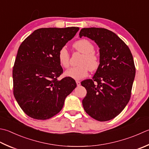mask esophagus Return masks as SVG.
Masks as SVG:
<instances>
[{"mask_svg": "<svg viewBox=\"0 0 149 149\" xmlns=\"http://www.w3.org/2000/svg\"><path fill=\"white\" fill-rule=\"evenodd\" d=\"M76 83H77V86H80V85H81V83H80V81H76Z\"/></svg>", "mask_w": 149, "mask_h": 149, "instance_id": "obj_1", "label": "esophagus"}]
</instances>
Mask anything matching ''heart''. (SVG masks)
I'll return each mask as SVG.
<instances>
[{"mask_svg":"<svg viewBox=\"0 0 149 149\" xmlns=\"http://www.w3.org/2000/svg\"><path fill=\"white\" fill-rule=\"evenodd\" d=\"M73 47L75 50L83 54L78 62V66H74L67 70L65 75L74 79L79 80L88 75V71L94 72L98 68L100 64V57L94 52V46L86 39H81L75 41ZM70 55L65 46L61 48L58 52V60L61 66L68 68L70 65Z\"/></svg>","mask_w":149,"mask_h":149,"instance_id":"b5f03b06","label":"heart"}]
</instances>
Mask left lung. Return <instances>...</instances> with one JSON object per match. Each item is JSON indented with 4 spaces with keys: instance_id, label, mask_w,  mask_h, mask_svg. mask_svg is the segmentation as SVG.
Wrapping results in <instances>:
<instances>
[{
    "instance_id": "1",
    "label": "left lung",
    "mask_w": 149,
    "mask_h": 149,
    "mask_svg": "<svg viewBox=\"0 0 149 149\" xmlns=\"http://www.w3.org/2000/svg\"><path fill=\"white\" fill-rule=\"evenodd\" d=\"M94 40L100 47V64L92 79L81 82L87 94L85 112L96 120L106 121L118 116L130 99L136 68L129 48L117 35L105 28L81 29L79 37Z\"/></svg>"
}]
</instances>
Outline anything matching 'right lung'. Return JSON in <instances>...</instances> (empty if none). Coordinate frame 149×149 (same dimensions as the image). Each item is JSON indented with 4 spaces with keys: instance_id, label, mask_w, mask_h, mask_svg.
Segmentation results:
<instances>
[{
    "instance_id": "1",
    "label": "right lung",
    "mask_w": 149,
    "mask_h": 149,
    "mask_svg": "<svg viewBox=\"0 0 149 149\" xmlns=\"http://www.w3.org/2000/svg\"><path fill=\"white\" fill-rule=\"evenodd\" d=\"M79 28H40L20 45L13 68V95L26 115L49 119L59 113L77 84L72 77L58 80L63 70L58 52Z\"/></svg>"
}]
</instances>
